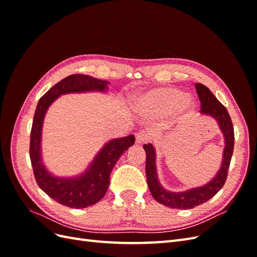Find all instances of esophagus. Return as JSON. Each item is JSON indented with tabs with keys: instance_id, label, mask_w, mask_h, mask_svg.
<instances>
[{
	"instance_id": "obj_1",
	"label": "esophagus",
	"mask_w": 257,
	"mask_h": 257,
	"mask_svg": "<svg viewBox=\"0 0 257 257\" xmlns=\"http://www.w3.org/2000/svg\"><path fill=\"white\" fill-rule=\"evenodd\" d=\"M149 141V135H148L146 132H141L136 136V143L137 144H145Z\"/></svg>"
}]
</instances>
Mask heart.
<instances>
[{
  "mask_svg": "<svg viewBox=\"0 0 257 257\" xmlns=\"http://www.w3.org/2000/svg\"><path fill=\"white\" fill-rule=\"evenodd\" d=\"M132 104L139 113L150 116L167 114L175 122L191 118L196 108L194 97L176 87H155L141 91L132 98Z\"/></svg>",
  "mask_w": 257,
  "mask_h": 257,
  "instance_id": "b5f03b06",
  "label": "heart"
}]
</instances>
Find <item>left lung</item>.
Here are the masks:
<instances>
[{
    "label": "left lung",
    "instance_id": "obj_1",
    "mask_svg": "<svg viewBox=\"0 0 257 257\" xmlns=\"http://www.w3.org/2000/svg\"><path fill=\"white\" fill-rule=\"evenodd\" d=\"M195 88L199 100L201 103L200 113L201 115H209L213 118L219 125L224 136V150L222 163L219 172L208 183L192 188L183 192H172L163 188L159 181L157 172V153L152 144L144 146L147 154L146 159V176L149 190L153 198L160 204L169 208L175 209H192L196 206L206 203L207 200L212 198L219 192L226 181L228 167L230 164L232 151H234V127L228 111L217 99L206 85L203 83H195Z\"/></svg>",
    "mask_w": 257,
    "mask_h": 257
}]
</instances>
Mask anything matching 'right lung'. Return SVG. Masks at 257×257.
Instances as JSON below:
<instances>
[{
    "label": "right lung",
    "instance_id": "obj_1",
    "mask_svg": "<svg viewBox=\"0 0 257 257\" xmlns=\"http://www.w3.org/2000/svg\"><path fill=\"white\" fill-rule=\"evenodd\" d=\"M109 82L76 74L65 77L54 84L38 100L31 130L30 159L38 186L49 197L69 208H87L104 197L110 182V174L122 153L135 143L134 135L111 139L106 143L88 168L74 177H58L46 168L42 157V132L46 112L58 97L68 93L102 92L108 90Z\"/></svg>",
    "mask_w": 257,
    "mask_h": 257
}]
</instances>
